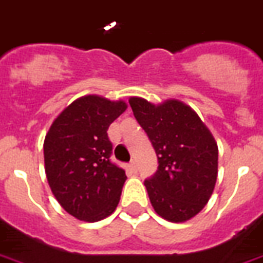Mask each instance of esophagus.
<instances>
[{"mask_svg":"<svg viewBox=\"0 0 263 263\" xmlns=\"http://www.w3.org/2000/svg\"><path fill=\"white\" fill-rule=\"evenodd\" d=\"M128 167H129V170L134 173H136V170H138V165H136L135 161H131L129 162V165H128Z\"/></svg>","mask_w":263,"mask_h":263,"instance_id":"obj_1","label":"esophagus"}]
</instances>
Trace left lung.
Segmentation results:
<instances>
[{
	"label": "left lung",
	"mask_w": 263,
	"mask_h": 263,
	"mask_svg": "<svg viewBox=\"0 0 263 263\" xmlns=\"http://www.w3.org/2000/svg\"><path fill=\"white\" fill-rule=\"evenodd\" d=\"M134 116L158 158L144 181L155 212L174 223L196 216L212 196L217 178V144L197 113L177 100L153 105L129 98Z\"/></svg>",
	"instance_id": "1"
}]
</instances>
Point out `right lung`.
<instances>
[{
    "mask_svg": "<svg viewBox=\"0 0 263 263\" xmlns=\"http://www.w3.org/2000/svg\"><path fill=\"white\" fill-rule=\"evenodd\" d=\"M127 109L124 101L85 96L71 102L44 140L46 176L66 212L83 221L109 216L120 201L127 176L110 161L108 128Z\"/></svg>",
    "mask_w": 263,
    "mask_h": 263,
    "instance_id": "1",
    "label": "right lung"
}]
</instances>
